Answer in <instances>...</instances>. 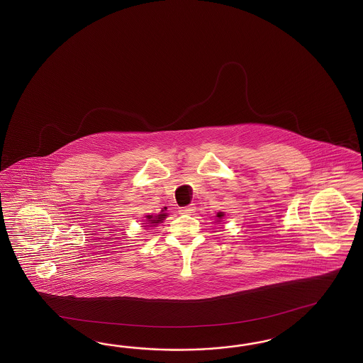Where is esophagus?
Listing matches in <instances>:
<instances>
[{"instance_id":"obj_1","label":"esophagus","mask_w":363,"mask_h":363,"mask_svg":"<svg viewBox=\"0 0 363 363\" xmlns=\"http://www.w3.org/2000/svg\"><path fill=\"white\" fill-rule=\"evenodd\" d=\"M194 205H189V206H185V208H179V214H191V213H194Z\"/></svg>"}]
</instances>
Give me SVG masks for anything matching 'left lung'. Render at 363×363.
<instances>
[{
	"mask_svg": "<svg viewBox=\"0 0 363 363\" xmlns=\"http://www.w3.org/2000/svg\"><path fill=\"white\" fill-rule=\"evenodd\" d=\"M222 216H223L222 213H218V214H217V217H218V218H222Z\"/></svg>",
	"mask_w": 363,
	"mask_h": 363,
	"instance_id": "1",
	"label": "left lung"
}]
</instances>
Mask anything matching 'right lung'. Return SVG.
I'll return each instance as SVG.
<instances>
[{
    "label": "right lung",
    "mask_w": 363,
    "mask_h": 363,
    "mask_svg": "<svg viewBox=\"0 0 363 363\" xmlns=\"http://www.w3.org/2000/svg\"><path fill=\"white\" fill-rule=\"evenodd\" d=\"M164 218H166V213L164 214H158L155 218H153L152 216H147V220H149V226H152V225H157V223H160V222H162Z\"/></svg>",
    "instance_id": "right-lung-1"
}]
</instances>
